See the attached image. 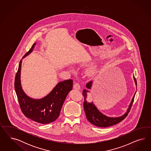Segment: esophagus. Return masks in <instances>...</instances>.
I'll list each match as a JSON object with an SVG mask.
<instances>
[{"label": "esophagus", "mask_w": 151, "mask_h": 151, "mask_svg": "<svg viewBox=\"0 0 151 151\" xmlns=\"http://www.w3.org/2000/svg\"><path fill=\"white\" fill-rule=\"evenodd\" d=\"M73 88L76 89V90H80V86L79 85V83H75L73 85Z\"/></svg>", "instance_id": "1"}]
</instances>
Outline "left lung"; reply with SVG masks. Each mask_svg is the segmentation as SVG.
<instances>
[{
	"mask_svg": "<svg viewBox=\"0 0 151 151\" xmlns=\"http://www.w3.org/2000/svg\"><path fill=\"white\" fill-rule=\"evenodd\" d=\"M134 80L136 82V85H137V81L136 78H134ZM92 83V81H90L87 83L86 85L87 88H90V89L91 88ZM87 92H88V91L86 90H84L82 92V95L84 97L83 108H84V111L86 114V118L90 123H91L96 126L100 127H110L111 126L119 124V122L124 120V119L127 116L128 113L130 111L131 107L132 106L134 99L135 93H134V96L133 97L132 101L129 106L127 112L125 114L119 117H109L101 113L100 112L97 110L96 106L93 105L92 102H87L86 101V99L87 97V93H86Z\"/></svg>",
	"mask_w": 151,
	"mask_h": 151,
	"instance_id": "left-lung-1",
	"label": "left lung"
}]
</instances>
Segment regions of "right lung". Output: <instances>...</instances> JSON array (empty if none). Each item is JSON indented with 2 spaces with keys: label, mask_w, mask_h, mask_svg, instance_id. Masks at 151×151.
Masks as SVG:
<instances>
[{
  "label": "right lung",
  "mask_w": 151,
  "mask_h": 151,
  "mask_svg": "<svg viewBox=\"0 0 151 151\" xmlns=\"http://www.w3.org/2000/svg\"><path fill=\"white\" fill-rule=\"evenodd\" d=\"M35 44L36 43H34L32 45L23 58L32 51ZM22 61L20 60L19 65L14 82V87L20 109L27 117L37 123L46 124L54 122L59 117L65 99L73 88V81L70 79L60 82L50 93L43 99H32L24 93L21 86Z\"/></svg>",
  "instance_id": "1"
}]
</instances>
